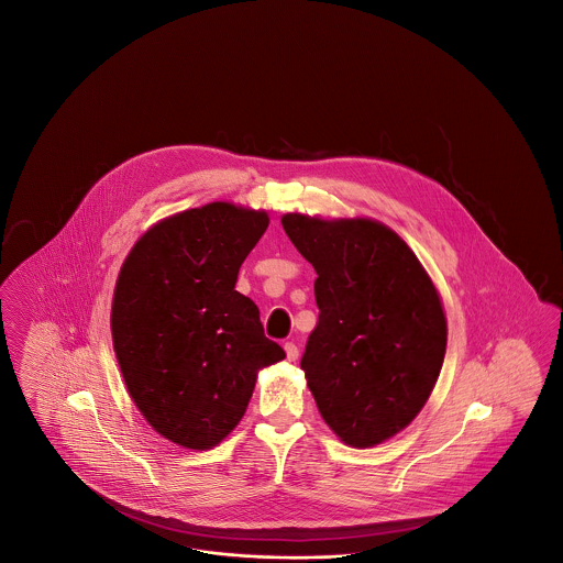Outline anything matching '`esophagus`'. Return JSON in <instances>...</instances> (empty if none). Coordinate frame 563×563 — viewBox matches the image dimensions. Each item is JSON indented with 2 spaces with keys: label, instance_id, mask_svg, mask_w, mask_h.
<instances>
[{
  "label": "esophagus",
  "instance_id": "obj_1",
  "mask_svg": "<svg viewBox=\"0 0 563 563\" xmlns=\"http://www.w3.org/2000/svg\"><path fill=\"white\" fill-rule=\"evenodd\" d=\"M285 352H287V361H289V363L297 361V356H299V350H297V346H295L294 342H287V344H285Z\"/></svg>",
  "mask_w": 563,
  "mask_h": 563
}]
</instances>
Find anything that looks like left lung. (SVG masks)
I'll list each match as a JSON object with an SVG mask.
<instances>
[{"label": "left lung", "instance_id": "left-lung-1", "mask_svg": "<svg viewBox=\"0 0 563 563\" xmlns=\"http://www.w3.org/2000/svg\"><path fill=\"white\" fill-rule=\"evenodd\" d=\"M280 223L317 269L321 310L301 369L342 443L374 448L407 429L439 379L448 319L429 272L372 217L287 213Z\"/></svg>", "mask_w": 563, "mask_h": 563}]
</instances>
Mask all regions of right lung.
<instances>
[{"label": "right lung", "mask_w": 563, "mask_h": 563, "mask_svg": "<svg viewBox=\"0 0 563 563\" xmlns=\"http://www.w3.org/2000/svg\"><path fill=\"white\" fill-rule=\"evenodd\" d=\"M264 209L209 202L164 217L134 242L111 301L126 390L170 443L207 452L246 411L260 369L285 358L257 306L234 289L268 228Z\"/></svg>", "instance_id": "obj_1"}]
</instances>
